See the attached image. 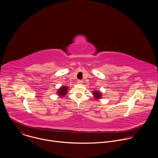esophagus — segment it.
Returning a JSON list of instances; mask_svg holds the SVG:
<instances>
[{"label":"esophagus","instance_id":"esophagus-1","mask_svg":"<svg viewBox=\"0 0 158 158\" xmlns=\"http://www.w3.org/2000/svg\"><path fill=\"white\" fill-rule=\"evenodd\" d=\"M77 83L78 84H82V81H81V80H78V81H77Z\"/></svg>","mask_w":158,"mask_h":158}]
</instances>
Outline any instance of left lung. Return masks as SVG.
Masks as SVG:
<instances>
[{
    "instance_id": "left-lung-1",
    "label": "left lung",
    "mask_w": 158,
    "mask_h": 158,
    "mask_svg": "<svg viewBox=\"0 0 158 158\" xmlns=\"http://www.w3.org/2000/svg\"><path fill=\"white\" fill-rule=\"evenodd\" d=\"M93 95L94 98L97 100L101 99V98L102 96V93L99 91H96V90H94V91H93Z\"/></svg>"
}]
</instances>
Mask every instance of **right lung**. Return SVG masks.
Returning a JSON list of instances; mask_svg holds the SVG:
<instances>
[{"label": "right lung", "mask_w": 158, "mask_h": 158, "mask_svg": "<svg viewBox=\"0 0 158 158\" xmlns=\"http://www.w3.org/2000/svg\"><path fill=\"white\" fill-rule=\"evenodd\" d=\"M67 92H68V87L62 85L59 89H57V95L62 98L65 96L67 94Z\"/></svg>", "instance_id": "1"}]
</instances>
